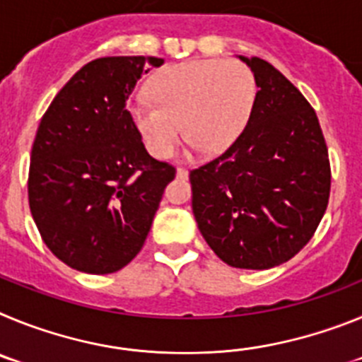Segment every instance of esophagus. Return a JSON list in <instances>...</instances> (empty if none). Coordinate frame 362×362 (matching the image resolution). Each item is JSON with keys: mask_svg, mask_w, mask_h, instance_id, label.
<instances>
[{"mask_svg": "<svg viewBox=\"0 0 362 362\" xmlns=\"http://www.w3.org/2000/svg\"><path fill=\"white\" fill-rule=\"evenodd\" d=\"M175 175H177V177H181V179H187L188 177V170H187V168H181V166H179L177 170H175Z\"/></svg>", "mask_w": 362, "mask_h": 362, "instance_id": "obj_1", "label": "esophagus"}]
</instances>
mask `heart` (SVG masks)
<instances>
[{"mask_svg": "<svg viewBox=\"0 0 362 362\" xmlns=\"http://www.w3.org/2000/svg\"><path fill=\"white\" fill-rule=\"evenodd\" d=\"M148 92L130 99V119L148 152L166 158L183 137V123L190 148H228L248 123L257 86L254 72L241 63L203 59L166 66L153 76Z\"/></svg>", "mask_w": 362, "mask_h": 362, "instance_id": "1", "label": "heart"}]
</instances>
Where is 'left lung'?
<instances>
[{
	"instance_id": "1",
	"label": "left lung",
	"mask_w": 362,
	"mask_h": 362,
	"mask_svg": "<svg viewBox=\"0 0 362 362\" xmlns=\"http://www.w3.org/2000/svg\"><path fill=\"white\" fill-rule=\"evenodd\" d=\"M239 59L254 72V108L233 145L190 172L192 210L221 261L267 270L312 239L330 196V161L305 95L264 59Z\"/></svg>"
}]
</instances>
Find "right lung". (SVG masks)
Returning a JSON list of instances; mask_svg holds the SVG:
<instances>
[{
    "instance_id": "1",
    "label": "right lung",
    "mask_w": 362,
    "mask_h": 362,
    "mask_svg": "<svg viewBox=\"0 0 362 362\" xmlns=\"http://www.w3.org/2000/svg\"><path fill=\"white\" fill-rule=\"evenodd\" d=\"M161 57L86 63L57 92L37 127L28 203L50 252L85 274H112L145 245L175 168L146 152L124 108Z\"/></svg>"
}]
</instances>
